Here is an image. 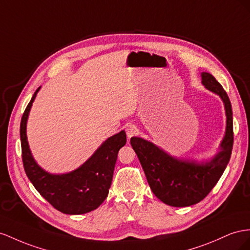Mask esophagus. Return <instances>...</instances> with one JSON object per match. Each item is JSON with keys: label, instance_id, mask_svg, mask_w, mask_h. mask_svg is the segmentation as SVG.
Returning a JSON list of instances; mask_svg holds the SVG:
<instances>
[{"label": "esophagus", "instance_id": "1", "mask_svg": "<svg viewBox=\"0 0 250 250\" xmlns=\"http://www.w3.org/2000/svg\"><path fill=\"white\" fill-rule=\"evenodd\" d=\"M125 133H126V136L131 138L133 136H136V135L138 134V129L137 126H135L134 125H126L125 127Z\"/></svg>", "mask_w": 250, "mask_h": 250}]
</instances>
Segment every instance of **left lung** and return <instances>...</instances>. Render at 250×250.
I'll list each match as a JSON object with an SVG mask.
<instances>
[{
    "instance_id": "1",
    "label": "left lung",
    "mask_w": 250,
    "mask_h": 250,
    "mask_svg": "<svg viewBox=\"0 0 250 250\" xmlns=\"http://www.w3.org/2000/svg\"><path fill=\"white\" fill-rule=\"evenodd\" d=\"M202 83L218 94L224 103L226 132L221 142V151L209 162L199 163L173 158L152 142L139 137L131 138L141 167L154 195L175 208L194 205L202 201L217 184L229 162L233 146L231 104L225 90L211 74L203 72Z\"/></svg>"
}]
</instances>
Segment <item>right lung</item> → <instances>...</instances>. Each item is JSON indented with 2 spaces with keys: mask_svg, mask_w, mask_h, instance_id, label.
Returning <instances> with one entry per match:
<instances>
[{
  "mask_svg": "<svg viewBox=\"0 0 250 250\" xmlns=\"http://www.w3.org/2000/svg\"><path fill=\"white\" fill-rule=\"evenodd\" d=\"M40 88L34 92L21 120V145L26 175L40 194L58 210L68 215L94 210L109 194L118 151L126 142L125 132L121 131L106 139L88 161L73 172L63 175L45 172L34 161L26 135L28 114Z\"/></svg>",
  "mask_w": 250,
  "mask_h": 250,
  "instance_id": "1",
  "label": "right lung"
}]
</instances>
